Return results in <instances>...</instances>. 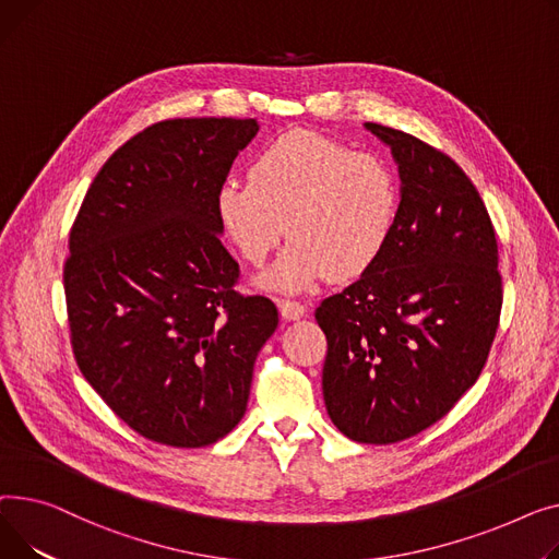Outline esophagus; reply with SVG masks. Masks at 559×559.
Instances as JSON below:
<instances>
[{
	"mask_svg": "<svg viewBox=\"0 0 559 559\" xmlns=\"http://www.w3.org/2000/svg\"><path fill=\"white\" fill-rule=\"evenodd\" d=\"M277 307H280V313L284 320H300L307 313L305 305L295 302V300H280Z\"/></svg>",
	"mask_w": 559,
	"mask_h": 559,
	"instance_id": "34e87169",
	"label": "esophagus"
}]
</instances>
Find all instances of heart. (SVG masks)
Instances as JSON below:
<instances>
[{
  "label": "heart",
  "instance_id": "obj_1",
  "mask_svg": "<svg viewBox=\"0 0 559 559\" xmlns=\"http://www.w3.org/2000/svg\"><path fill=\"white\" fill-rule=\"evenodd\" d=\"M402 210L392 164L313 130H290L261 148L248 182L225 180L216 212L229 241L252 266L284 233L293 239L261 286L298 293L324 277L352 280L385 250Z\"/></svg>",
  "mask_w": 559,
  "mask_h": 559
}]
</instances>
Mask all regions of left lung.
<instances>
[{"label":"left lung","instance_id":"8db88e82","mask_svg":"<svg viewBox=\"0 0 559 559\" xmlns=\"http://www.w3.org/2000/svg\"><path fill=\"white\" fill-rule=\"evenodd\" d=\"M400 167L402 210L377 264L322 300V395L354 442L392 444L442 419L476 383L499 330L495 225L442 151L366 123Z\"/></svg>","mask_w":559,"mask_h":559}]
</instances>
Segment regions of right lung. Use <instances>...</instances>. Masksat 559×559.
<instances>
[{
    "mask_svg": "<svg viewBox=\"0 0 559 559\" xmlns=\"http://www.w3.org/2000/svg\"><path fill=\"white\" fill-rule=\"evenodd\" d=\"M257 119L148 126L92 180L70 233L64 298L87 383L146 440L195 449L241 421L254 358L277 330L239 295L216 195Z\"/></svg>",
    "mask_w": 559,
    "mask_h": 559,
    "instance_id": "right-lung-1",
    "label": "right lung"
}]
</instances>
